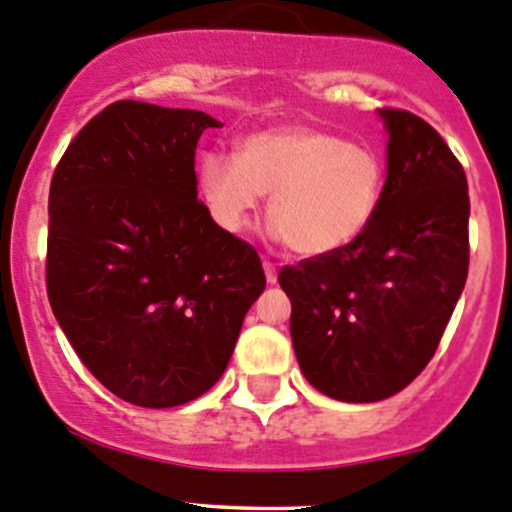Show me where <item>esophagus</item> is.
Wrapping results in <instances>:
<instances>
[{"instance_id":"1","label":"esophagus","mask_w":512,"mask_h":512,"mask_svg":"<svg viewBox=\"0 0 512 512\" xmlns=\"http://www.w3.org/2000/svg\"><path fill=\"white\" fill-rule=\"evenodd\" d=\"M263 271H266V281L276 283V263H271L268 258H263Z\"/></svg>"}]
</instances>
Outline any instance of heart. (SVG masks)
Instances as JSON below:
<instances>
[{"mask_svg":"<svg viewBox=\"0 0 512 512\" xmlns=\"http://www.w3.org/2000/svg\"><path fill=\"white\" fill-rule=\"evenodd\" d=\"M199 189L224 231L244 229L271 194L273 231L300 256H330L370 231L382 212L387 162L365 142L310 125L261 130L236 155L212 150L199 162Z\"/></svg>","mask_w":512,"mask_h":512,"instance_id":"obj_1","label":"heart"}]
</instances>
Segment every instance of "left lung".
<instances>
[{"label":"left lung","mask_w":512,"mask_h":512,"mask_svg":"<svg viewBox=\"0 0 512 512\" xmlns=\"http://www.w3.org/2000/svg\"><path fill=\"white\" fill-rule=\"evenodd\" d=\"M387 189L362 239L283 266L305 379L340 402H379L414 382L439 347L468 276V184L426 120L382 108Z\"/></svg>","instance_id":"8db88e82"}]
</instances>
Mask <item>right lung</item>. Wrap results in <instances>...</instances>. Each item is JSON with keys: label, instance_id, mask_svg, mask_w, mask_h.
I'll return each mask as SVG.
<instances>
[{"label": "right lung", "instance_id": "1", "mask_svg": "<svg viewBox=\"0 0 512 512\" xmlns=\"http://www.w3.org/2000/svg\"><path fill=\"white\" fill-rule=\"evenodd\" d=\"M202 110L115 100L88 120L49 189L46 293L105 389L135 407L202 397L266 288L261 258L197 199Z\"/></svg>", "mask_w": 512, "mask_h": 512}]
</instances>
